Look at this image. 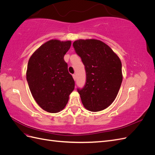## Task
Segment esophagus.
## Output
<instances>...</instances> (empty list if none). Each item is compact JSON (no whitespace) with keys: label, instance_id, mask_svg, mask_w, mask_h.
<instances>
[{"label":"esophagus","instance_id":"obj_1","mask_svg":"<svg viewBox=\"0 0 155 155\" xmlns=\"http://www.w3.org/2000/svg\"><path fill=\"white\" fill-rule=\"evenodd\" d=\"M72 77H73V78H74V79L75 81H76V76L75 74H73L72 75Z\"/></svg>","mask_w":155,"mask_h":155}]
</instances>
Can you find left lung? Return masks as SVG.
Segmentation results:
<instances>
[{
    "label": "left lung",
    "instance_id": "obj_1",
    "mask_svg": "<svg viewBox=\"0 0 155 155\" xmlns=\"http://www.w3.org/2000/svg\"><path fill=\"white\" fill-rule=\"evenodd\" d=\"M86 71V83L78 88L83 106L92 112L104 110L114 101L122 82L121 62L109 46L97 39L74 42Z\"/></svg>",
    "mask_w": 155,
    "mask_h": 155
}]
</instances>
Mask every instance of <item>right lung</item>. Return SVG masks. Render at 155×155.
Here are the masks:
<instances>
[{"mask_svg": "<svg viewBox=\"0 0 155 155\" xmlns=\"http://www.w3.org/2000/svg\"><path fill=\"white\" fill-rule=\"evenodd\" d=\"M70 46V41L50 40L34 51L28 63L26 79L31 94L42 109L51 113L64 109L74 89L64 60Z\"/></svg>", "mask_w": 155, "mask_h": 155, "instance_id": "obj_1", "label": "right lung"}]
</instances>
